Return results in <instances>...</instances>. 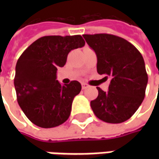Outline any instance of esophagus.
Masks as SVG:
<instances>
[{"label": "esophagus", "mask_w": 159, "mask_h": 159, "mask_svg": "<svg viewBox=\"0 0 159 159\" xmlns=\"http://www.w3.org/2000/svg\"><path fill=\"white\" fill-rule=\"evenodd\" d=\"M88 88H89V85H88L87 83H82V89H88Z\"/></svg>", "instance_id": "esophagus-1"}]
</instances>
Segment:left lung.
Wrapping results in <instances>:
<instances>
[{
	"instance_id": "left-lung-1",
	"label": "left lung",
	"mask_w": 159,
	"mask_h": 159,
	"mask_svg": "<svg viewBox=\"0 0 159 159\" xmlns=\"http://www.w3.org/2000/svg\"><path fill=\"white\" fill-rule=\"evenodd\" d=\"M97 55V71L110 76L109 90L97 88L99 94L90 106L98 118L120 123L129 119L142 103L148 76L143 57L127 40L111 34L83 35Z\"/></svg>"
}]
</instances>
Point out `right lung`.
<instances>
[{
	"mask_svg": "<svg viewBox=\"0 0 159 159\" xmlns=\"http://www.w3.org/2000/svg\"><path fill=\"white\" fill-rule=\"evenodd\" d=\"M84 45L80 35L42 36L18 59L14 77L17 100L36 126L53 128L69 118L73 99L82 86L77 81L61 85L56 80V72L66 65L71 50Z\"/></svg>",
	"mask_w": 159,
	"mask_h": 159,
	"instance_id": "add662e5",
	"label": "right lung"
}]
</instances>
